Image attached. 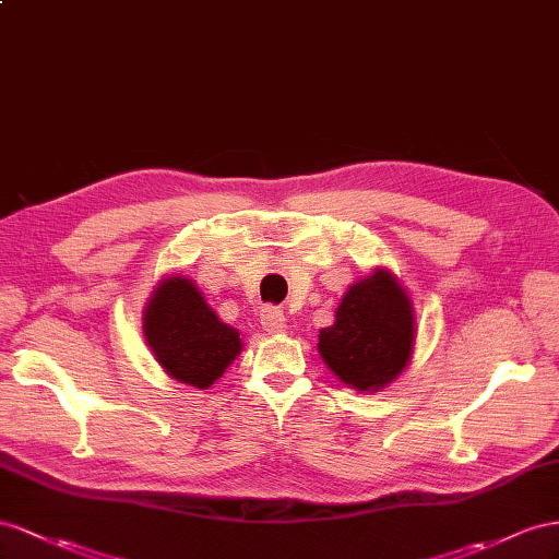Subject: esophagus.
Returning a JSON list of instances; mask_svg holds the SVG:
<instances>
[{
    "instance_id": "esophagus-1",
    "label": "esophagus",
    "mask_w": 559,
    "mask_h": 559,
    "mask_svg": "<svg viewBox=\"0 0 559 559\" xmlns=\"http://www.w3.org/2000/svg\"><path fill=\"white\" fill-rule=\"evenodd\" d=\"M260 323L269 334H281L288 328V321H285V316L281 309L276 307H264L260 313Z\"/></svg>"
}]
</instances>
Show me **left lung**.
<instances>
[{"instance_id": "1", "label": "left lung", "mask_w": 559, "mask_h": 559, "mask_svg": "<svg viewBox=\"0 0 559 559\" xmlns=\"http://www.w3.org/2000/svg\"><path fill=\"white\" fill-rule=\"evenodd\" d=\"M405 285L377 266L344 293L334 323L318 332V354L348 389L381 391L403 374L417 340Z\"/></svg>"}]
</instances>
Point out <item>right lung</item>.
I'll return each instance as SVG.
<instances>
[{"label":"right lung","instance_id":"obj_1","mask_svg":"<svg viewBox=\"0 0 559 559\" xmlns=\"http://www.w3.org/2000/svg\"><path fill=\"white\" fill-rule=\"evenodd\" d=\"M142 334L162 370L185 386L211 389L241 354V332L219 321L187 276L158 281L142 309Z\"/></svg>","mask_w":559,"mask_h":559}]
</instances>
